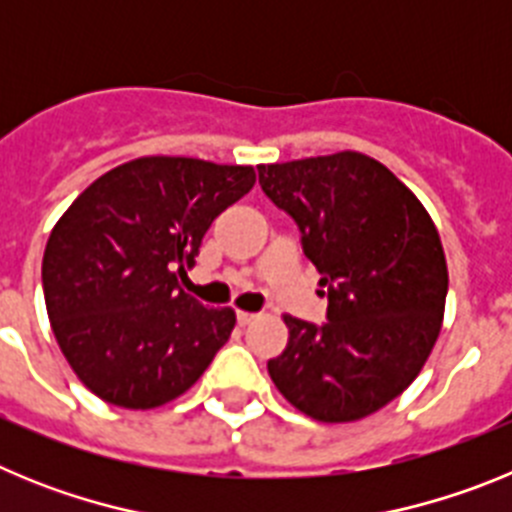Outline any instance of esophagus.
Masks as SVG:
<instances>
[{
    "label": "esophagus",
    "instance_id": "obj_1",
    "mask_svg": "<svg viewBox=\"0 0 512 512\" xmlns=\"http://www.w3.org/2000/svg\"><path fill=\"white\" fill-rule=\"evenodd\" d=\"M235 318H238V325H243V328H246V325H251L253 320L259 318V315H253V312H243V310H238V315H235Z\"/></svg>",
    "mask_w": 512,
    "mask_h": 512
}]
</instances>
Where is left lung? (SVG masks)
Instances as JSON below:
<instances>
[{
	"mask_svg": "<svg viewBox=\"0 0 512 512\" xmlns=\"http://www.w3.org/2000/svg\"><path fill=\"white\" fill-rule=\"evenodd\" d=\"M259 184L295 220L328 297L323 325L284 315L271 382L323 423L377 413L408 390L441 330L449 271L431 215L356 151L259 166Z\"/></svg>",
	"mask_w": 512,
	"mask_h": 512,
	"instance_id": "8db88e82",
	"label": "left lung"
}]
</instances>
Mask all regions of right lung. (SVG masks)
I'll list each match as a JSON object with an SVG mask.
<instances>
[{"instance_id": "obj_1", "label": "right lung", "mask_w": 512, "mask_h": 512, "mask_svg": "<svg viewBox=\"0 0 512 512\" xmlns=\"http://www.w3.org/2000/svg\"><path fill=\"white\" fill-rule=\"evenodd\" d=\"M251 166L148 156L102 174L53 228L43 295L76 377L117 408L148 410L202 377L235 312L179 287L225 207L251 192Z\"/></svg>"}]
</instances>
